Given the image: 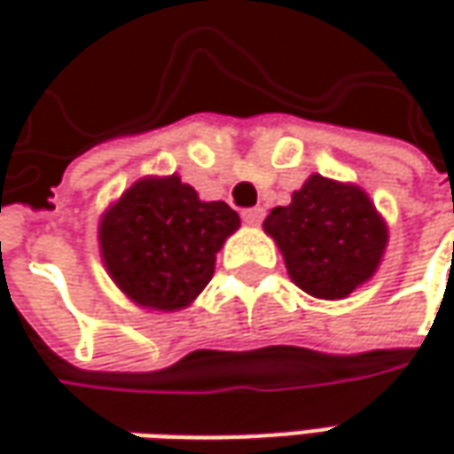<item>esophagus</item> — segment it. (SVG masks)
Here are the masks:
<instances>
[{
    "label": "esophagus",
    "mask_w": 454,
    "mask_h": 454,
    "mask_svg": "<svg viewBox=\"0 0 454 454\" xmlns=\"http://www.w3.org/2000/svg\"><path fill=\"white\" fill-rule=\"evenodd\" d=\"M242 219L247 224H260L265 219V209L262 207H250V209H242Z\"/></svg>",
    "instance_id": "esophagus-1"
}]
</instances>
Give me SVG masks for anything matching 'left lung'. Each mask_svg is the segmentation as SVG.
Instances as JSON below:
<instances>
[{
	"instance_id": "8db88e82",
	"label": "left lung",
	"mask_w": 454,
	"mask_h": 454,
	"mask_svg": "<svg viewBox=\"0 0 454 454\" xmlns=\"http://www.w3.org/2000/svg\"><path fill=\"white\" fill-rule=\"evenodd\" d=\"M265 232L278 242L298 288L336 301L369 280L387 247V227L369 197L313 174L288 207H275Z\"/></svg>"
}]
</instances>
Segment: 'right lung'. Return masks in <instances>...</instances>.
Returning <instances> with one entry per match:
<instances>
[{
    "instance_id": "1",
    "label": "right lung",
    "mask_w": 454,
    "mask_h": 454,
    "mask_svg": "<svg viewBox=\"0 0 454 454\" xmlns=\"http://www.w3.org/2000/svg\"><path fill=\"white\" fill-rule=\"evenodd\" d=\"M239 227L224 201H200L179 176L133 184L100 222L106 268L131 301L176 310L189 305L215 272V254Z\"/></svg>"
}]
</instances>
